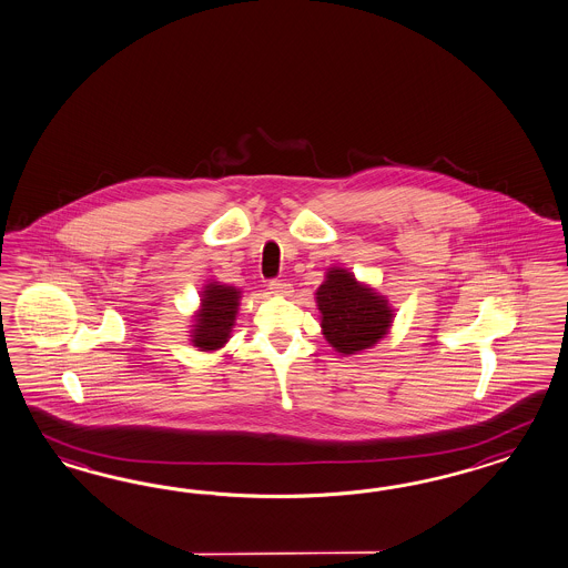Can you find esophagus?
Here are the masks:
<instances>
[{
  "mask_svg": "<svg viewBox=\"0 0 568 568\" xmlns=\"http://www.w3.org/2000/svg\"><path fill=\"white\" fill-rule=\"evenodd\" d=\"M268 290H271V293H275V295H290L292 293V285L287 281L275 278V281L268 283Z\"/></svg>",
  "mask_w": 568,
  "mask_h": 568,
  "instance_id": "obj_1",
  "label": "esophagus"
}]
</instances>
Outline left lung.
I'll return each mask as SVG.
<instances>
[{"label":"left lung","instance_id":"left-lung-1","mask_svg":"<svg viewBox=\"0 0 568 568\" xmlns=\"http://www.w3.org/2000/svg\"><path fill=\"white\" fill-rule=\"evenodd\" d=\"M323 335L338 353L352 355L374 347L395 318L388 300L362 285L345 268H328L316 292Z\"/></svg>","mask_w":568,"mask_h":568}]
</instances>
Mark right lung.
Wrapping results in <instances>:
<instances>
[{
  "mask_svg": "<svg viewBox=\"0 0 568 568\" xmlns=\"http://www.w3.org/2000/svg\"><path fill=\"white\" fill-rule=\"evenodd\" d=\"M202 304L194 316L192 326V345L200 352L221 349L231 337L235 324V314L240 307L242 292L231 285H219L216 281L202 290Z\"/></svg>",
  "mask_w": 568,
  "mask_h": 568,
  "instance_id": "add662e5",
  "label": "right lung"
}]
</instances>
